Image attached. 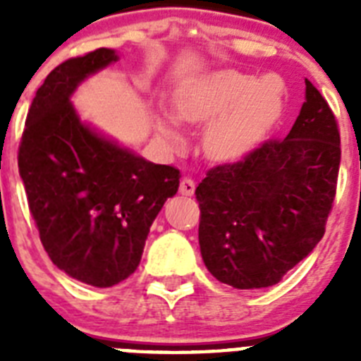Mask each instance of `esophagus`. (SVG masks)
<instances>
[{
	"label": "esophagus",
	"mask_w": 361,
	"mask_h": 361,
	"mask_svg": "<svg viewBox=\"0 0 361 361\" xmlns=\"http://www.w3.org/2000/svg\"><path fill=\"white\" fill-rule=\"evenodd\" d=\"M178 191H180V193L186 197L193 195V193H195V183H193L190 177H183V180H180V186H178Z\"/></svg>",
	"instance_id": "esophagus-1"
}]
</instances>
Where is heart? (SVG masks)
<instances>
[{
    "label": "heart",
    "instance_id": "1",
    "mask_svg": "<svg viewBox=\"0 0 361 361\" xmlns=\"http://www.w3.org/2000/svg\"><path fill=\"white\" fill-rule=\"evenodd\" d=\"M286 103L282 79L269 73L255 79L237 70H220L190 82L173 99V117L204 123L202 145L216 161L250 152L280 119ZM170 116H155V132L168 146L180 145V133Z\"/></svg>",
    "mask_w": 361,
    "mask_h": 361
}]
</instances>
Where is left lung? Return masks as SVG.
I'll use <instances>...</instances> for the list:
<instances>
[{"label": "left lung", "instance_id": "left-lung-1", "mask_svg": "<svg viewBox=\"0 0 361 361\" xmlns=\"http://www.w3.org/2000/svg\"><path fill=\"white\" fill-rule=\"evenodd\" d=\"M340 155L333 110L305 79V103L286 139L215 166L197 186L209 273L235 289L279 283L324 237Z\"/></svg>", "mask_w": 361, "mask_h": 361}]
</instances>
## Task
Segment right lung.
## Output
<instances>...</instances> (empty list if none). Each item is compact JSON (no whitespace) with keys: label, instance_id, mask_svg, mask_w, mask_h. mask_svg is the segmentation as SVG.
I'll list each match as a JSON object with an SVG mask.
<instances>
[{"label":"right lung","instance_id":"right-lung-1","mask_svg":"<svg viewBox=\"0 0 361 361\" xmlns=\"http://www.w3.org/2000/svg\"><path fill=\"white\" fill-rule=\"evenodd\" d=\"M119 59L97 49L47 75L28 110L18 166L50 260L72 279L111 288L141 262L149 226L178 190V170L153 164L81 121L70 97Z\"/></svg>","mask_w":361,"mask_h":361}]
</instances>
